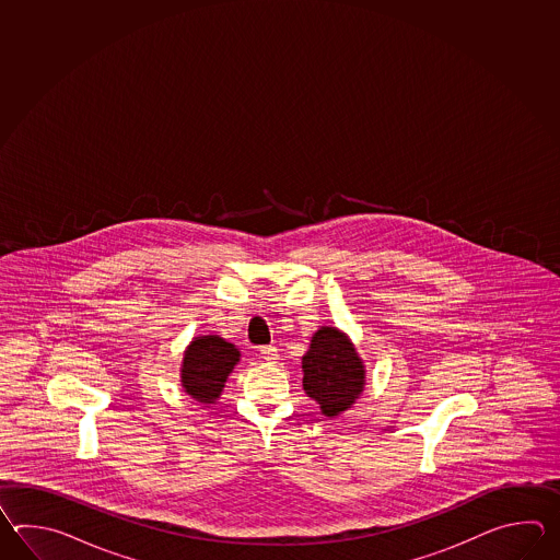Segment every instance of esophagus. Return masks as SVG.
<instances>
[{
	"label": "esophagus",
	"mask_w": 560,
	"mask_h": 560,
	"mask_svg": "<svg viewBox=\"0 0 560 560\" xmlns=\"http://www.w3.org/2000/svg\"><path fill=\"white\" fill-rule=\"evenodd\" d=\"M260 357H262L266 362H276V360H278V348H276V346H262V348H260Z\"/></svg>",
	"instance_id": "34e87169"
}]
</instances>
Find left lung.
Returning <instances> with one entry per match:
<instances>
[{
  "instance_id": "left-lung-1",
  "label": "left lung",
  "mask_w": 560,
  "mask_h": 560,
  "mask_svg": "<svg viewBox=\"0 0 560 560\" xmlns=\"http://www.w3.org/2000/svg\"><path fill=\"white\" fill-rule=\"evenodd\" d=\"M302 386L322 415L338 417L354 405L364 388V366L346 334L322 326L312 336L310 350L302 358Z\"/></svg>"
}]
</instances>
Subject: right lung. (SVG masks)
Instances as JSON below:
<instances>
[{
  "label": "right lung",
  "mask_w": 560,
  "mask_h": 560,
  "mask_svg": "<svg viewBox=\"0 0 560 560\" xmlns=\"http://www.w3.org/2000/svg\"><path fill=\"white\" fill-rule=\"evenodd\" d=\"M238 360V348L224 338L200 336L188 346L184 354L182 386L191 398L210 405L222 393L228 374Z\"/></svg>",
  "instance_id": "1"
}]
</instances>
